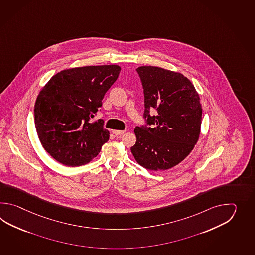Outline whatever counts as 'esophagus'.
<instances>
[{
    "label": "esophagus",
    "instance_id": "esophagus-1",
    "mask_svg": "<svg viewBox=\"0 0 255 255\" xmlns=\"http://www.w3.org/2000/svg\"><path fill=\"white\" fill-rule=\"evenodd\" d=\"M112 133H113L115 135H122V134H124L125 131H124V130H112Z\"/></svg>",
    "mask_w": 255,
    "mask_h": 255
}]
</instances>
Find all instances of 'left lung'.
I'll return each instance as SVG.
<instances>
[{"mask_svg": "<svg viewBox=\"0 0 255 255\" xmlns=\"http://www.w3.org/2000/svg\"><path fill=\"white\" fill-rule=\"evenodd\" d=\"M137 73L145 95L144 117L149 125L135 127L131 152L142 167L159 171L173 168L194 148L201 134L202 108L192 83L179 72L143 65ZM157 115L151 117L150 112Z\"/></svg>", "mask_w": 255, "mask_h": 255, "instance_id": "left-lung-1", "label": "left lung"}]
</instances>
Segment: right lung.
I'll return each mask as SVG.
<instances>
[{
    "label": "right lung",
    "instance_id": "right-lung-1",
    "mask_svg": "<svg viewBox=\"0 0 255 255\" xmlns=\"http://www.w3.org/2000/svg\"><path fill=\"white\" fill-rule=\"evenodd\" d=\"M120 65H87L57 73L39 93L34 123L43 148L68 167L90 162L109 140L103 120L90 123L105 94L118 79Z\"/></svg>",
    "mask_w": 255,
    "mask_h": 255
}]
</instances>
